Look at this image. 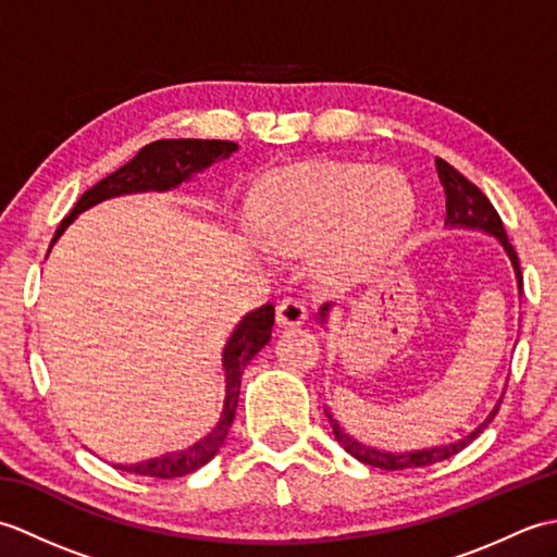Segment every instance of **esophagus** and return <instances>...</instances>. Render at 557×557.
Masks as SVG:
<instances>
[{
  "label": "esophagus",
  "mask_w": 557,
  "mask_h": 557,
  "mask_svg": "<svg viewBox=\"0 0 557 557\" xmlns=\"http://www.w3.org/2000/svg\"><path fill=\"white\" fill-rule=\"evenodd\" d=\"M306 306L299 299H282L277 304V313H275V321L280 327H297L306 321Z\"/></svg>",
  "instance_id": "esophagus-1"
}]
</instances>
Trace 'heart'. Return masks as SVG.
<instances>
[{
  "instance_id": "b5f03b06",
  "label": "heart",
  "mask_w": 557,
  "mask_h": 557,
  "mask_svg": "<svg viewBox=\"0 0 557 557\" xmlns=\"http://www.w3.org/2000/svg\"><path fill=\"white\" fill-rule=\"evenodd\" d=\"M417 191L401 172L361 162H306L270 174L253 196L260 239L280 253L323 240L318 272L333 285L369 280L409 234Z\"/></svg>"
}]
</instances>
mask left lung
Listing matches in <instances>:
<instances>
[{
    "label": "left lung",
    "mask_w": 557,
    "mask_h": 557,
    "mask_svg": "<svg viewBox=\"0 0 557 557\" xmlns=\"http://www.w3.org/2000/svg\"><path fill=\"white\" fill-rule=\"evenodd\" d=\"M435 170L437 176H441L443 191H445V227L449 230H476L483 234H491L498 239V244L503 246V251L507 253L515 270V280H517V294L522 297V270H519V258L515 253V248L507 239L503 220L495 208L491 206V200L483 196L481 188L476 184H471L465 174L457 172L453 164H447L445 160L435 158ZM333 311V304H323L318 309V323H327V313ZM503 397L498 399V405L493 407V411L486 417V421L479 423L474 431L469 435L459 437L455 443H445V445H435V447H423V449H411V453H389V449H377L371 445L359 443L357 437L349 435L345 429H342L339 421L335 419V413L330 411V407H325V417L333 425L335 441L347 449L351 457H357L363 465H371L377 469L385 471H397V469H411V467H429L435 465V461H443L447 457L457 455L459 449H465L479 433H483V429L493 421L495 413H498Z\"/></svg>",
    "instance_id": "obj_1"
}]
</instances>
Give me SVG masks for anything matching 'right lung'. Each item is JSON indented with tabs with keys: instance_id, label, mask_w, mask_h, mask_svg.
Wrapping results in <instances>:
<instances>
[{
	"instance_id": "1",
	"label": "right lung",
	"mask_w": 557,
	"mask_h": 557,
	"mask_svg": "<svg viewBox=\"0 0 557 557\" xmlns=\"http://www.w3.org/2000/svg\"><path fill=\"white\" fill-rule=\"evenodd\" d=\"M239 150V146L232 140H200V138H164L156 140L146 148L138 150L134 160H128L124 168L104 176L86 194L78 198L74 210L59 224L50 248L57 244L59 236L66 232V227L74 222L83 210L102 203L108 198L126 196V194H146V191H172V188L182 186L191 180L194 174L208 170L212 162L227 160L232 152ZM50 253V251H47ZM272 323H275V306L265 304L260 309L246 313L232 335L227 345L222 349V371H224V401L220 419L206 437L198 443L188 445L186 449H176V453L152 457L146 461H136V465H114V469L128 471V474L138 476H156V479H176L191 471L200 469L203 465L220 453L224 437L230 433V425L234 421L236 405H239V387H242V373L256 354L268 345Z\"/></svg>"
}]
</instances>
